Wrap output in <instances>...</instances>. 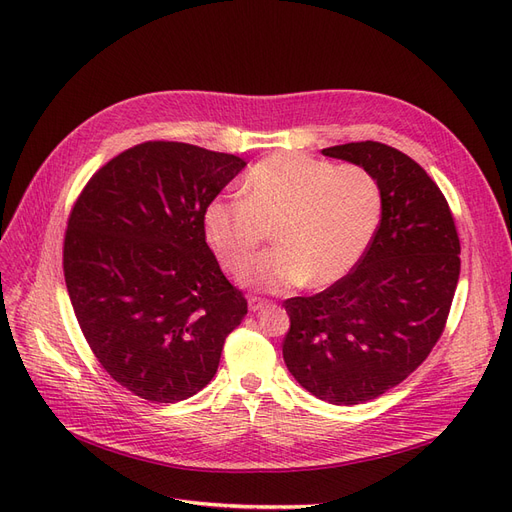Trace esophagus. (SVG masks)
<instances>
[{"instance_id":"1","label":"esophagus","mask_w":512,"mask_h":512,"mask_svg":"<svg viewBox=\"0 0 512 512\" xmlns=\"http://www.w3.org/2000/svg\"><path fill=\"white\" fill-rule=\"evenodd\" d=\"M271 303L267 299H260V297H252L250 301H247V307H250V312H260V309L269 307Z\"/></svg>"}]
</instances>
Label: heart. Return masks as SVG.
Listing matches in <instances>:
<instances>
[{
  "instance_id": "b5f03b06",
  "label": "heart",
  "mask_w": 512,
  "mask_h": 512,
  "mask_svg": "<svg viewBox=\"0 0 512 512\" xmlns=\"http://www.w3.org/2000/svg\"><path fill=\"white\" fill-rule=\"evenodd\" d=\"M380 211V185L363 166H333L286 151L250 168L241 198L209 203L205 235L222 265L237 271L273 230L277 247L241 271V284L269 292L305 282L324 288L363 258Z\"/></svg>"
}]
</instances>
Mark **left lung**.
<instances>
[{
  "mask_svg": "<svg viewBox=\"0 0 512 512\" xmlns=\"http://www.w3.org/2000/svg\"><path fill=\"white\" fill-rule=\"evenodd\" d=\"M376 177L382 218L342 280L284 303V361L305 391L356 406L404 382L440 339L459 280V237L444 194L406 153L363 141L322 149Z\"/></svg>",
  "mask_w": 512,
  "mask_h": 512,
  "instance_id": "8db88e82",
  "label": "left lung"
}]
</instances>
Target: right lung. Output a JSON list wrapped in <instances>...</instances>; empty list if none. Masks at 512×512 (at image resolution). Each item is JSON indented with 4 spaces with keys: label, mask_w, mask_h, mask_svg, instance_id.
<instances>
[{
    "label": "right lung",
    "mask_w": 512,
    "mask_h": 512,
    "mask_svg": "<svg viewBox=\"0 0 512 512\" xmlns=\"http://www.w3.org/2000/svg\"><path fill=\"white\" fill-rule=\"evenodd\" d=\"M243 168L230 153L149 141L104 164L70 213L76 320L108 376L147 401L205 389L247 314L205 239V209Z\"/></svg>",
    "instance_id": "1"
}]
</instances>
